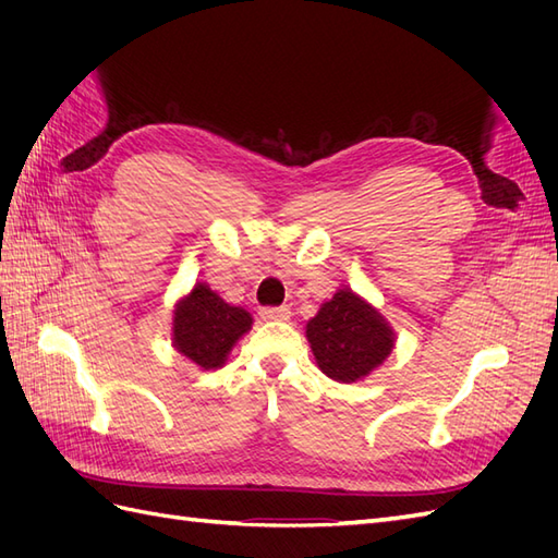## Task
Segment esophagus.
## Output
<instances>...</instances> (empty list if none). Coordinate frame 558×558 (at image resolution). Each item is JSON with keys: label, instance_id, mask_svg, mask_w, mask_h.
Segmentation results:
<instances>
[{"label": "esophagus", "instance_id": "obj_1", "mask_svg": "<svg viewBox=\"0 0 558 558\" xmlns=\"http://www.w3.org/2000/svg\"><path fill=\"white\" fill-rule=\"evenodd\" d=\"M260 316L267 320H289L291 318V310L281 305V307H263Z\"/></svg>", "mask_w": 558, "mask_h": 558}]
</instances>
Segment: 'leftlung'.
Masks as SVG:
<instances>
[{
	"label": "left lung",
	"mask_w": 558,
	"mask_h": 558,
	"mask_svg": "<svg viewBox=\"0 0 558 558\" xmlns=\"http://www.w3.org/2000/svg\"><path fill=\"white\" fill-rule=\"evenodd\" d=\"M318 367L335 381H356L373 373L393 349L386 320L351 291H337L307 324Z\"/></svg>",
	"instance_id": "left-lung-1"
}]
</instances>
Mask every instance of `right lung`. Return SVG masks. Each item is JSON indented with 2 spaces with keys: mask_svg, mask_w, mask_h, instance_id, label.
<instances>
[{
  "mask_svg": "<svg viewBox=\"0 0 558 558\" xmlns=\"http://www.w3.org/2000/svg\"><path fill=\"white\" fill-rule=\"evenodd\" d=\"M251 328V314L218 298L205 281L174 310V347L205 369L226 363L228 351Z\"/></svg>",
  "mask_w": 558,
  "mask_h": 558,
  "instance_id": "add662e5",
  "label": "right lung"
}]
</instances>
